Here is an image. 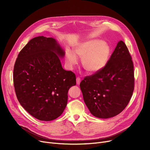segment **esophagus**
<instances>
[{
    "label": "esophagus",
    "mask_w": 150,
    "mask_h": 150,
    "mask_svg": "<svg viewBox=\"0 0 150 150\" xmlns=\"http://www.w3.org/2000/svg\"><path fill=\"white\" fill-rule=\"evenodd\" d=\"M80 81H81L80 78V77H77V78H76V84H77L78 85H79L80 83Z\"/></svg>",
    "instance_id": "obj_1"
}]
</instances>
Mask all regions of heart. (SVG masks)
I'll use <instances>...</instances> for the list:
<instances>
[{
  "label": "heart",
  "instance_id": "heart-1",
  "mask_svg": "<svg viewBox=\"0 0 150 150\" xmlns=\"http://www.w3.org/2000/svg\"><path fill=\"white\" fill-rule=\"evenodd\" d=\"M75 52L82 58V64L86 70L96 73L106 65L110 55V48L105 42L92 39L78 44L75 47ZM75 54L71 50L66 51V62L69 69H72L78 63Z\"/></svg>",
  "mask_w": 150,
  "mask_h": 150
}]
</instances>
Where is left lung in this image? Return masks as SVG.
I'll list each match as a JSON object with an SVG mask.
<instances>
[{"label":"left lung","instance_id":"left-lung-1","mask_svg":"<svg viewBox=\"0 0 150 150\" xmlns=\"http://www.w3.org/2000/svg\"><path fill=\"white\" fill-rule=\"evenodd\" d=\"M84 103L96 117H114L127 107L134 89V64L127 45L118 42L106 65L80 84Z\"/></svg>","mask_w":150,"mask_h":150}]
</instances>
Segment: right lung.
<instances>
[{"label":"right lung","instance_id":"right-lung-1","mask_svg":"<svg viewBox=\"0 0 150 150\" xmlns=\"http://www.w3.org/2000/svg\"><path fill=\"white\" fill-rule=\"evenodd\" d=\"M64 51L52 38H33L18 54L13 83L21 105L36 119L51 121L59 117L67 103L70 88L76 85L72 71L62 67Z\"/></svg>","mask_w":150,"mask_h":150}]
</instances>
